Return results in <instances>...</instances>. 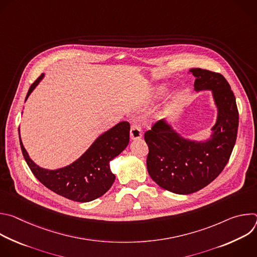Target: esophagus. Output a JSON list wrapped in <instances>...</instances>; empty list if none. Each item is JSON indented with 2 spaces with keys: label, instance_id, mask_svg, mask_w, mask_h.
<instances>
[{
  "label": "esophagus",
  "instance_id": "esophagus-1",
  "mask_svg": "<svg viewBox=\"0 0 257 257\" xmlns=\"http://www.w3.org/2000/svg\"><path fill=\"white\" fill-rule=\"evenodd\" d=\"M142 136V130L137 123H133L130 129V138L131 139H139Z\"/></svg>",
  "mask_w": 257,
  "mask_h": 257
}]
</instances>
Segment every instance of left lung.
I'll use <instances>...</instances> for the list:
<instances>
[{"mask_svg":"<svg viewBox=\"0 0 257 257\" xmlns=\"http://www.w3.org/2000/svg\"><path fill=\"white\" fill-rule=\"evenodd\" d=\"M194 89L210 90L217 107L211 135L205 141L185 139L161 120L144 133L148 171L157 184L176 194L194 193L212 182L229 162L237 138L239 113L235 95L219 73L193 68Z\"/></svg>","mask_w":257,"mask_h":257,"instance_id":"1","label":"left lung"}]
</instances>
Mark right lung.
<instances>
[{
	"mask_svg": "<svg viewBox=\"0 0 257 257\" xmlns=\"http://www.w3.org/2000/svg\"><path fill=\"white\" fill-rule=\"evenodd\" d=\"M44 78V74L30 86L25 100ZM130 124L120 122L99 135L90 148L74 163L57 170L39 167L29 158L20 135L22 155L33 175L55 193L77 202H88L103 195L115 182L109 162L119 156L129 143Z\"/></svg>",
	"mask_w": 257,
	"mask_h": 257,
	"instance_id": "1",
	"label": "right lung"
}]
</instances>
